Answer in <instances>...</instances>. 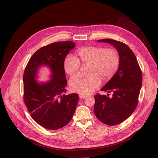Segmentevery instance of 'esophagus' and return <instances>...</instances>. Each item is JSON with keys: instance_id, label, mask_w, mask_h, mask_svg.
<instances>
[{"instance_id": "34e87169", "label": "esophagus", "mask_w": 158, "mask_h": 158, "mask_svg": "<svg viewBox=\"0 0 158 158\" xmlns=\"http://www.w3.org/2000/svg\"><path fill=\"white\" fill-rule=\"evenodd\" d=\"M87 97V95H84V94H80L79 95V97L81 98H85Z\"/></svg>"}]
</instances>
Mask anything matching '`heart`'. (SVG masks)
I'll list each match as a JSON object with an SVG mask.
<instances>
[{"instance_id": "obj_1", "label": "heart", "mask_w": 158, "mask_h": 158, "mask_svg": "<svg viewBox=\"0 0 158 158\" xmlns=\"http://www.w3.org/2000/svg\"><path fill=\"white\" fill-rule=\"evenodd\" d=\"M77 54L79 60L71 55L65 58L64 71L69 75L74 74L81 68V61L89 63L87 71L89 73L78 74L71 78L70 88L75 92L84 95L91 93L101 84L100 75L104 80H109L114 76L119 67V55L112 48L87 46L77 49Z\"/></svg>"}]
</instances>
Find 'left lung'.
<instances>
[{
	"label": "left lung",
	"mask_w": 158,
	"mask_h": 158,
	"mask_svg": "<svg viewBox=\"0 0 158 158\" xmlns=\"http://www.w3.org/2000/svg\"><path fill=\"white\" fill-rule=\"evenodd\" d=\"M114 46L120 56V64L114 76L100 90L112 92V98L96 94L94 111L104 124L114 126L128 118L135 110L142 85V73L131 49L125 43L112 39L99 40Z\"/></svg>",
	"instance_id": "1"
}]
</instances>
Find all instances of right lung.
Returning a JSON list of instances; mask_svg holds the SVG:
<instances>
[{"mask_svg":"<svg viewBox=\"0 0 158 158\" xmlns=\"http://www.w3.org/2000/svg\"><path fill=\"white\" fill-rule=\"evenodd\" d=\"M73 41H58L40 48L30 59L23 73V101L31 118L51 130L60 129L72 119L79 100L77 94L66 95L67 81L63 63L75 47ZM47 65L52 80L40 83L39 68Z\"/></svg>","mask_w":158,"mask_h":158,"instance_id":"right-lung-1","label":"right lung"}]
</instances>
